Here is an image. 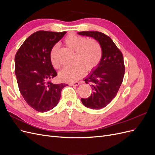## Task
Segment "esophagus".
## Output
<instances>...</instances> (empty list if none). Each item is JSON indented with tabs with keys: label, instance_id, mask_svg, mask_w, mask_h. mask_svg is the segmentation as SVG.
Wrapping results in <instances>:
<instances>
[{
	"label": "esophagus",
	"instance_id": "1",
	"mask_svg": "<svg viewBox=\"0 0 155 155\" xmlns=\"http://www.w3.org/2000/svg\"><path fill=\"white\" fill-rule=\"evenodd\" d=\"M80 83L79 82H73V83H70L69 85L70 86H78Z\"/></svg>",
	"mask_w": 155,
	"mask_h": 155
}]
</instances>
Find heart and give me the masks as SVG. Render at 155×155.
<instances>
[{
  "instance_id": "1",
  "label": "heart",
  "mask_w": 155,
  "mask_h": 155,
  "mask_svg": "<svg viewBox=\"0 0 155 155\" xmlns=\"http://www.w3.org/2000/svg\"><path fill=\"white\" fill-rule=\"evenodd\" d=\"M68 48L74 50V60L72 64L64 67L59 72V78L63 82H74L80 78L85 72V68L89 72L99 64L102 50L100 44L94 39H87L85 37L76 34H69L64 40ZM58 45H55L51 49L50 59L54 68L58 69L61 65L55 58V53Z\"/></svg>"
}]
</instances>
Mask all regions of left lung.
<instances>
[{"label":"left lung","instance_id":"1","mask_svg":"<svg viewBox=\"0 0 155 155\" xmlns=\"http://www.w3.org/2000/svg\"><path fill=\"white\" fill-rule=\"evenodd\" d=\"M78 34L92 37L101 48L102 57L99 64L84 80L86 83H92L93 92L88 98L81 99L85 107L92 109H100L105 107L115 97L122 83L125 74L123 55L112 40L104 33L91 31H80Z\"/></svg>","mask_w":155,"mask_h":155}]
</instances>
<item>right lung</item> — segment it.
I'll return each mask as SVG.
<instances>
[{"label": "right lung", "instance_id": "right-lung-1", "mask_svg": "<svg viewBox=\"0 0 155 155\" xmlns=\"http://www.w3.org/2000/svg\"><path fill=\"white\" fill-rule=\"evenodd\" d=\"M66 33L36 31L28 37L16 53L15 73L18 88L27 104L38 112L54 108L62 89L68 86L51 82L58 74L50 59L51 48Z\"/></svg>", "mask_w": 155, "mask_h": 155}]
</instances>
